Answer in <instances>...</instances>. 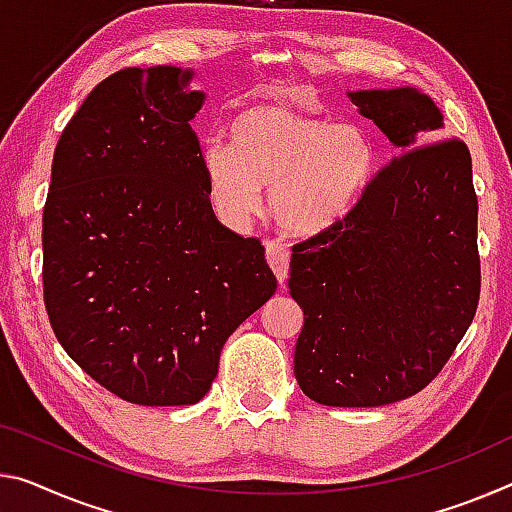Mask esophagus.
<instances>
[{"label": "esophagus", "mask_w": 512, "mask_h": 512, "mask_svg": "<svg viewBox=\"0 0 512 512\" xmlns=\"http://www.w3.org/2000/svg\"><path fill=\"white\" fill-rule=\"evenodd\" d=\"M289 259H291V250L287 243H282L278 239H269L266 241V262L275 273V278L282 285V282L287 280V273H289Z\"/></svg>", "instance_id": "1"}]
</instances>
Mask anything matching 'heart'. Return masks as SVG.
<instances>
[{
    "label": "heart",
    "mask_w": 512,
    "mask_h": 512,
    "mask_svg": "<svg viewBox=\"0 0 512 512\" xmlns=\"http://www.w3.org/2000/svg\"><path fill=\"white\" fill-rule=\"evenodd\" d=\"M378 148L362 127L305 116L275 104H253L227 127V143L202 150L207 191L227 223L257 212L269 186L275 221L310 237L358 207L376 177Z\"/></svg>",
    "instance_id": "b5f03b06"
}]
</instances>
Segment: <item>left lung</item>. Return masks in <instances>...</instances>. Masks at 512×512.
<instances>
[{"instance_id": "1", "label": "left lung", "mask_w": 512, "mask_h": 512, "mask_svg": "<svg viewBox=\"0 0 512 512\" xmlns=\"http://www.w3.org/2000/svg\"><path fill=\"white\" fill-rule=\"evenodd\" d=\"M399 154L358 207L291 248L303 307L294 373L312 401L376 408L421 392L456 351L481 296L478 200L465 141L431 97L351 93Z\"/></svg>"}]
</instances>
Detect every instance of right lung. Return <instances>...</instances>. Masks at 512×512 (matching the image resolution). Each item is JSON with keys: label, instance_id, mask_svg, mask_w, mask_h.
<instances>
[{"label": "right lung", "instance_id": "1", "mask_svg": "<svg viewBox=\"0 0 512 512\" xmlns=\"http://www.w3.org/2000/svg\"><path fill=\"white\" fill-rule=\"evenodd\" d=\"M189 79L157 66L100 81L56 143L43 209L54 335L136 405L198 403L227 337L278 287L259 239L214 216Z\"/></svg>", "mask_w": 512, "mask_h": 512}]
</instances>
